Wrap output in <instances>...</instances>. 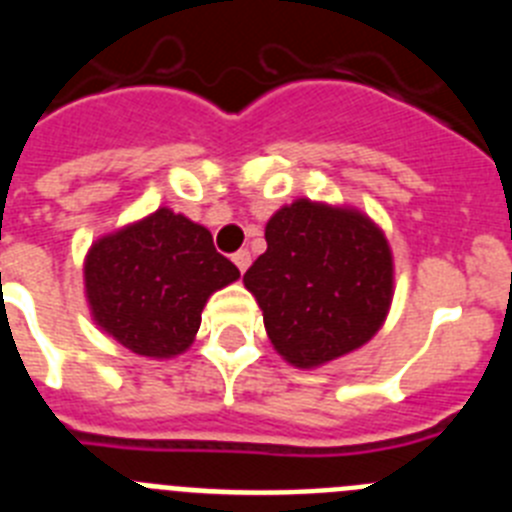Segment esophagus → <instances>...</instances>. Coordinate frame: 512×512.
Wrapping results in <instances>:
<instances>
[{"instance_id":"34e87169","label":"esophagus","mask_w":512,"mask_h":512,"mask_svg":"<svg viewBox=\"0 0 512 512\" xmlns=\"http://www.w3.org/2000/svg\"><path fill=\"white\" fill-rule=\"evenodd\" d=\"M233 264L238 266V271H241V274H243V271H246L248 266H251V253H248L246 248H241V251H235L233 253Z\"/></svg>"}]
</instances>
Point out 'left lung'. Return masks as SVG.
<instances>
[{"label":"left lung","instance_id":"left-lung-1","mask_svg":"<svg viewBox=\"0 0 512 512\" xmlns=\"http://www.w3.org/2000/svg\"><path fill=\"white\" fill-rule=\"evenodd\" d=\"M243 284L277 354L312 369L372 341L390 312L395 266L364 212L295 200L266 223V251Z\"/></svg>","mask_w":512,"mask_h":512}]
</instances>
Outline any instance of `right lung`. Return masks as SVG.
Instances as JSON below:
<instances>
[{
	"label": "right lung",
	"mask_w": 512,
	"mask_h": 512,
	"mask_svg": "<svg viewBox=\"0 0 512 512\" xmlns=\"http://www.w3.org/2000/svg\"><path fill=\"white\" fill-rule=\"evenodd\" d=\"M241 277L210 230L158 207L92 243L84 289L92 318L138 356L171 359L192 346L212 292Z\"/></svg>",
	"instance_id": "obj_1"
}]
</instances>
